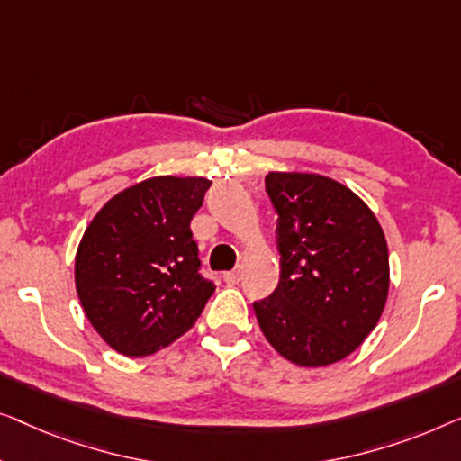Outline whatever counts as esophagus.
I'll use <instances>...</instances> for the list:
<instances>
[{"instance_id":"1","label":"esophagus","mask_w":461,"mask_h":461,"mask_svg":"<svg viewBox=\"0 0 461 461\" xmlns=\"http://www.w3.org/2000/svg\"><path fill=\"white\" fill-rule=\"evenodd\" d=\"M240 277H242V269H231V271H225L223 274V280L228 284H238Z\"/></svg>"}]
</instances>
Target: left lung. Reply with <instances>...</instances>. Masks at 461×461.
Here are the masks:
<instances>
[{
	"instance_id": "8db88e82",
	"label": "left lung",
	"mask_w": 461,
	"mask_h": 461,
	"mask_svg": "<svg viewBox=\"0 0 461 461\" xmlns=\"http://www.w3.org/2000/svg\"><path fill=\"white\" fill-rule=\"evenodd\" d=\"M265 190L277 212L280 282L252 303L258 326L296 366L345 359L384 311V231L357 194L323 175L269 173Z\"/></svg>"
}]
</instances>
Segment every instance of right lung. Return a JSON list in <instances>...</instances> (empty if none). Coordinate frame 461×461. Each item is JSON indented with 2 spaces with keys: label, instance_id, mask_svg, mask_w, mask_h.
<instances>
[{
  "label": "right lung",
  "instance_id": "obj_1",
  "mask_svg": "<svg viewBox=\"0 0 461 461\" xmlns=\"http://www.w3.org/2000/svg\"><path fill=\"white\" fill-rule=\"evenodd\" d=\"M209 187L204 177L140 181L87 225L75 258L77 294L114 351L146 357L171 345L215 293L190 230Z\"/></svg>",
  "mask_w": 461,
  "mask_h": 461
}]
</instances>
